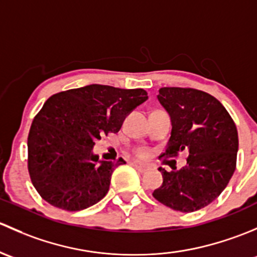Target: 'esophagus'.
Masks as SVG:
<instances>
[{
	"instance_id": "34e87169",
	"label": "esophagus",
	"mask_w": 257,
	"mask_h": 257,
	"mask_svg": "<svg viewBox=\"0 0 257 257\" xmlns=\"http://www.w3.org/2000/svg\"><path fill=\"white\" fill-rule=\"evenodd\" d=\"M132 165L135 166L137 169H139L140 172H147L148 169H150L151 167L148 165H144V163H140V162H134Z\"/></svg>"
}]
</instances>
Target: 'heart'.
Listing matches in <instances>:
<instances>
[{"mask_svg": "<svg viewBox=\"0 0 257 257\" xmlns=\"http://www.w3.org/2000/svg\"><path fill=\"white\" fill-rule=\"evenodd\" d=\"M137 155H139V157H147L148 156V152H147V150H140L139 152H137Z\"/></svg>", "mask_w": 257, "mask_h": 257, "instance_id": "obj_1", "label": "heart"}]
</instances>
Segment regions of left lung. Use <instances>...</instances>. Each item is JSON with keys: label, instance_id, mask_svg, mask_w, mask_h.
<instances>
[{"label": "left lung", "instance_id": "left-lung-1", "mask_svg": "<svg viewBox=\"0 0 257 257\" xmlns=\"http://www.w3.org/2000/svg\"><path fill=\"white\" fill-rule=\"evenodd\" d=\"M160 104L171 117L172 131L163 156L187 152V166L167 172L153 197L166 207L192 213L207 207L229 183L239 148L237 130L219 100L202 90L161 88Z\"/></svg>", "mask_w": 257, "mask_h": 257}]
</instances>
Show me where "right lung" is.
<instances>
[{
	"label": "right lung",
	"instance_id": "add662e5",
	"mask_svg": "<svg viewBox=\"0 0 257 257\" xmlns=\"http://www.w3.org/2000/svg\"><path fill=\"white\" fill-rule=\"evenodd\" d=\"M147 99L144 89L100 84L50 96L28 135V172L39 195L68 211L100 202L113 169L126 162L100 161L92 147L104 135L120 131L126 116Z\"/></svg>",
	"mask_w": 257,
	"mask_h": 257
}]
</instances>
